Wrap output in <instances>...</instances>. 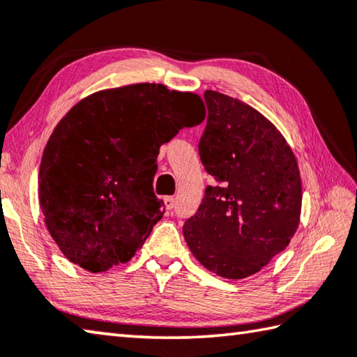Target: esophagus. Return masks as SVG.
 <instances>
[{
	"instance_id": "esophagus-1",
	"label": "esophagus",
	"mask_w": 357,
	"mask_h": 357,
	"mask_svg": "<svg viewBox=\"0 0 357 357\" xmlns=\"http://www.w3.org/2000/svg\"><path fill=\"white\" fill-rule=\"evenodd\" d=\"M164 204H165L167 211H173V207H174V198H173V197H165V198H164Z\"/></svg>"
}]
</instances>
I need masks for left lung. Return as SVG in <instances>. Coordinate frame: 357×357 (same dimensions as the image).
I'll list each match as a JSON object with an SVG mask.
<instances>
[{"instance_id":"obj_1","label":"left lung","mask_w":357,"mask_h":357,"mask_svg":"<svg viewBox=\"0 0 357 357\" xmlns=\"http://www.w3.org/2000/svg\"><path fill=\"white\" fill-rule=\"evenodd\" d=\"M208 116L199 158L215 178L184 238L216 275L257 274L286 249L300 222L302 179L289 144L260 111L207 89Z\"/></svg>"}]
</instances>
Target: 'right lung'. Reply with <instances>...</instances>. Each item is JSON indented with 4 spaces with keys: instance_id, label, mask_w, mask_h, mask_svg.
I'll list each match as a JSON object with an SVG mask.
<instances>
[{
    "instance_id": "right-lung-1",
    "label": "right lung",
    "mask_w": 357,
    "mask_h": 357,
    "mask_svg": "<svg viewBox=\"0 0 357 357\" xmlns=\"http://www.w3.org/2000/svg\"><path fill=\"white\" fill-rule=\"evenodd\" d=\"M204 117L198 94L160 83L97 91L63 116L41 158L38 199L69 261L97 274L142 248L165 211L153 193L159 146Z\"/></svg>"
}]
</instances>
